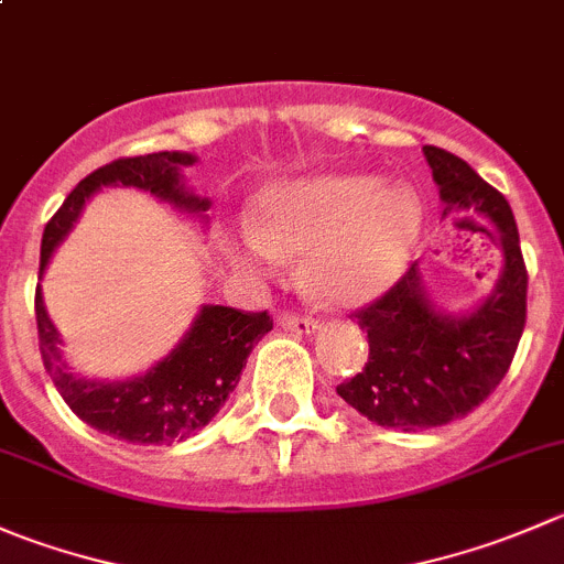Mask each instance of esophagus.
I'll use <instances>...</instances> for the list:
<instances>
[{"label":"esophagus","mask_w":564,"mask_h":564,"mask_svg":"<svg viewBox=\"0 0 564 564\" xmlns=\"http://www.w3.org/2000/svg\"><path fill=\"white\" fill-rule=\"evenodd\" d=\"M278 325H281L286 333H297V336H311V333L319 330V325H316L314 319H308V316H294V314L278 316Z\"/></svg>","instance_id":"esophagus-1"}]
</instances>
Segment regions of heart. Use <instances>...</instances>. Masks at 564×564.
Listing matches in <instances>:
<instances>
[{
  "mask_svg": "<svg viewBox=\"0 0 564 564\" xmlns=\"http://www.w3.org/2000/svg\"><path fill=\"white\" fill-rule=\"evenodd\" d=\"M421 217V198L408 184L360 173L292 178L259 198L248 250L259 261L305 256V289L322 303L355 308L397 281Z\"/></svg>",
  "mask_w": 564,
  "mask_h": 564,
  "instance_id": "b5f03b06",
  "label": "heart"
}]
</instances>
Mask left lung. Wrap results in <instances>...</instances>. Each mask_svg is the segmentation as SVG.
Listing matches in <instances>:
<instances>
[{"label": "left lung", "instance_id": "8db88e82", "mask_svg": "<svg viewBox=\"0 0 564 564\" xmlns=\"http://www.w3.org/2000/svg\"><path fill=\"white\" fill-rule=\"evenodd\" d=\"M424 156L444 217H485L499 234L505 264L494 292L463 314L430 297L419 264L355 314L369 338V360L336 393L369 421L402 433L441 427L482 404L505 380L527 325L529 278L507 198L460 156L435 145H424Z\"/></svg>", "mask_w": 564, "mask_h": 564}]
</instances>
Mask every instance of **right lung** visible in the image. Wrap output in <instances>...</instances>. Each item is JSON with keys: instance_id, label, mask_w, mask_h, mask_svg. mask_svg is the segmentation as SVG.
I'll return each instance as SVG.
<instances>
[{"instance_id": "right-lung-1", "label": "right lung", "mask_w": 564, "mask_h": 564, "mask_svg": "<svg viewBox=\"0 0 564 564\" xmlns=\"http://www.w3.org/2000/svg\"><path fill=\"white\" fill-rule=\"evenodd\" d=\"M198 156L187 151H160V154L129 156L98 167L82 178L57 215L43 228L41 275L48 259L79 220L87 200L101 187H137L165 200L182 215L209 223V198H200L184 184L182 171L195 165ZM35 319L41 338L43 366L52 375L59 397L85 424L104 435L129 444H178L206 427L237 388L253 344L272 330L267 311L245 314L228 305H200L182 341L151 369L126 380H90L70 371L63 358V338L48 319L41 283L35 289Z\"/></svg>"}]
</instances>
